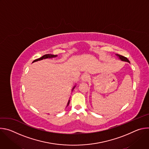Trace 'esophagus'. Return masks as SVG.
<instances>
[{
    "mask_svg": "<svg viewBox=\"0 0 149 149\" xmlns=\"http://www.w3.org/2000/svg\"><path fill=\"white\" fill-rule=\"evenodd\" d=\"M89 75L88 74L86 73V72H84V74H82V75H81V79L82 81H88V79H89Z\"/></svg>",
    "mask_w": 149,
    "mask_h": 149,
    "instance_id": "esophagus-1",
    "label": "esophagus"
}]
</instances>
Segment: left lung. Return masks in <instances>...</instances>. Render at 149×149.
Wrapping results in <instances>:
<instances>
[{"label":"left lung","mask_w":149,"mask_h":149,"mask_svg":"<svg viewBox=\"0 0 149 149\" xmlns=\"http://www.w3.org/2000/svg\"><path fill=\"white\" fill-rule=\"evenodd\" d=\"M116 55L119 58V59H121V61H125V62H130V61H129V60L127 59L126 57H125V56H122V55H118V54H116Z\"/></svg>","instance_id":"8db88e82"}]
</instances>
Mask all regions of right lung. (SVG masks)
<instances>
[{"label": "right lung", "mask_w": 149, "mask_h": 149, "mask_svg": "<svg viewBox=\"0 0 149 149\" xmlns=\"http://www.w3.org/2000/svg\"><path fill=\"white\" fill-rule=\"evenodd\" d=\"M57 56V55H51V54H46V55H44V56H42V57H40V58H38V59H35V60H34L33 61V62H36V61H40V60H42V59H47V58H55V57H56ZM75 87V86L73 87V88H72V90H74V88ZM70 100H69L68 101V103H67V106L69 105V104H70Z\"/></svg>", "instance_id": "add662e5"}]
</instances>
